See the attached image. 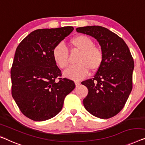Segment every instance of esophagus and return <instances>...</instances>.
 Wrapping results in <instances>:
<instances>
[{"label": "esophagus", "instance_id": "34e87169", "mask_svg": "<svg viewBox=\"0 0 145 145\" xmlns=\"http://www.w3.org/2000/svg\"><path fill=\"white\" fill-rule=\"evenodd\" d=\"M75 86H79V85H80V84H81V83H80V82H79V81H75Z\"/></svg>", "mask_w": 145, "mask_h": 145}]
</instances>
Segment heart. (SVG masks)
Masks as SVG:
<instances>
[{
  "mask_svg": "<svg viewBox=\"0 0 145 145\" xmlns=\"http://www.w3.org/2000/svg\"><path fill=\"white\" fill-rule=\"evenodd\" d=\"M70 44L75 50L80 51L76 65L70 66L64 71V77L74 81L81 80L90 72H96L101 68L103 62V54L100 48L94 46V42L86 35H78L73 38ZM53 58L61 69L68 65V51L62 43L55 45L53 50Z\"/></svg>",
  "mask_w": 145,
  "mask_h": 145,
  "instance_id": "b5f03b06",
  "label": "heart"
}]
</instances>
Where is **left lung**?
I'll list each match as a JSON object with an SVG mask.
<instances>
[{"label": "left lung", "instance_id": "obj_1", "mask_svg": "<svg viewBox=\"0 0 145 145\" xmlns=\"http://www.w3.org/2000/svg\"><path fill=\"white\" fill-rule=\"evenodd\" d=\"M76 31L96 39L103 54L102 65L93 79L81 83L88 90L84 107L98 118L113 117L123 109L132 90V56L123 39L106 28L86 26Z\"/></svg>", "mask_w": 145, "mask_h": 145}]
</instances>
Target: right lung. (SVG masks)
Here are the masks:
<instances>
[{"label": "right lung", "mask_w": 145, "mask_h": 145, "mask_svg": "<svg viewBox=\"0 0 145 145\" xmlns=\"http://www.w3.org/2000/svg\"><path fill=\"white\" fill-rule=\"evenodd\" d=\"M73 31L72 27L38 29L17 46L11 69L12 94L20 111L34 121L54 117L62 110L74 82L59 78L61 71L53 50Z\"/></svg>", "instance_id": "add662e5"}]
</instances>
